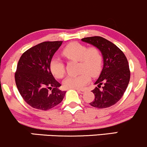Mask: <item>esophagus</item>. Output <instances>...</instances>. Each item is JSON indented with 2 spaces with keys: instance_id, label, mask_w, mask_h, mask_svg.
I'll use <instances>...</instances> for the list:
<instances>
[{
  "instance_id": "obj_1",
  "label": "esophagus",
  "mask_w": 147,
  "mask_h": 147,
  "mask_svg": "<svg viewBox=\"0 0 147 147\" xmlns=\"http://www.w3.org/2000/svg\"><path fill=\"white\" fill-rule=\"evenodd\" d=\"M77 92H78L79 93H80V94H84V92H85V90H81V89H77Z\"/></svg>"
}]
</instances>
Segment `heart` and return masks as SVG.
<instances>
[{"label": "heart", "instance_id": "heart-1", "mask_svg": "<svg viewBox=\"0 0 147 147\" xmlns=\"http://www.w3.org/2000/svg\"><path fill=\"white\" fill-rule=\"evenodd\" d=\"M62 55L67 59L79 62L77 76H68L63 81V86L68 89H79L85 86L90 81V76L95 77L102 68V56L96 48H88L82 43L73 42L66 45ZM50 71L56 78L61 79L65 75V65L62 61L54 57L50 63Z\"/></svg>", "mask_w": 147, "mask_h": 147}]
</instances>
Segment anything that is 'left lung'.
I'll return each mask as SVG.
<instances>
[{
    "label": "left lung",
    "mask_w": 147,
    "mask_h": 147,
    "mask_svg": "<svg viewBox=\"0 0 147 147\" xmlns=\"http://www.w3.org/2000/svg\"><path fill=\"white\" fill-rule=\"evenodd\" d=\"M82 41L98 48L104 60L103 69L95 83L97 87L92 90L95 99L90 106L97 109L110 107L122 98L129 85L131 73L127 59L117 46L103 37H86Z\"/></svg>",
    "instance_id": "8db88e82"
}]
</instances>
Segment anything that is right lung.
<instances>
[{
    "label": "right lung",
    "mask_w": 147,
    "mask_h": 147,
    "mask_svg": "<svg viewBox=\"0 0 147 147\" xmlns=\"http://www.w3.org/2000/svg\"><path fill=\"white\" fill-rule=\"evenodd\" d=\"M63 41H45L25 51L15 72V82L25 102L34 109L48 111L63 100L65 91L50 68L52 57Z\"/></svg>",
    "instance_id": "obj_1"
}]
</instances>
